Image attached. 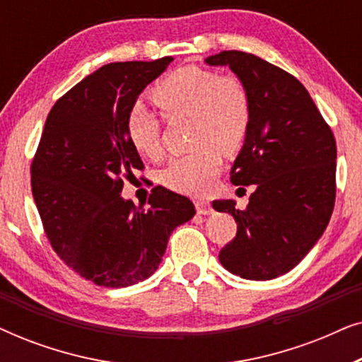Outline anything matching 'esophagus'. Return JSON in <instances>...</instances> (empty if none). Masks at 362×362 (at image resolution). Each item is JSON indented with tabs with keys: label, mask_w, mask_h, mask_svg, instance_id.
<instances>
[{
	"label": "esophagus",
	"mask_w": 362,
	"mask_h": 362,
	"mask_svg": "<svg viewBox=\"0 0 362 362\" xmlns=\"http://www.w3.org/2000/svg\"><path fill=\"white\" fill-rule=\"evenodd\" d=\"M194 206H196L197 214H201V216H209V214H212V212H214V209H212V206L207 201H204V199H197L194 202Z\"/></svg>",
	"instance_id": "34e87169"
}]
</instances>
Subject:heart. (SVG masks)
Returning a JSON list of instances; mask_svg holds the SVG:
<instances>
[{
  "instance_id": "1",
  "label": "heart",
  "mask_w": 362,
  "mask_h": 362,
  "mask_svg": "<svg viewBox=\"0 0 362 362\" xmlns=\"http://www.w3.org/2000/svg\"><path fill=\"white\" fill-rule=\"evenodd\" d=\"M151 98L166 118H191V146L171 160L163 171L168 187L182 194L201 196L214 186L222 153L239 151L249 136L252 102L244 83L201 66L171 71L151 88ZM127 135L148 158L161 156V120L138 100L127 113Z\"/></svg>"
}]
</instances>
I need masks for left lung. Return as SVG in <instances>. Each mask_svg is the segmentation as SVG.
<instances>
[{"label":"left lung","instance_id":"left-lung-1","mask_svg":"<svg viewBox=\"0 0 362 362\" xmlns=\"http://www.w3.org/2000/svg\"><path fill=\"white\" fill-rule=\"evenodd\" d=\"M206 62L229 66L252 102L250 132L230 181L255 191L242 211L232 199L212 202L237 222L219 260L242 279H276L313 249L333 214L334 135L303 83L284 69L242 51H222Z\"/></svg>","mask_w":362,"mask_h":362}]
</instances>
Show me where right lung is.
I'll use <instances>...</instances> for the list:
<instances>
[{
    "instance_id": "1",
    "label": "right lung",
    "mask_w": 362,
    "mask_h": 362,
    "mask_svg": "<svg viewBox=\"0 0 362 362\" xmlns=\"http://www.w3.org/2000/svg\"><path fill=\"white\" fill-rule=\"evenodd\" d=\"M173 57L112 62L64 93L49 112L31 163V187L52 249L98 286L122 288L158 269L168 239L196 214L187 197L153 187L145 211L122 194L143 171L127 113Z\"/></svg>"
}]
</instances>
